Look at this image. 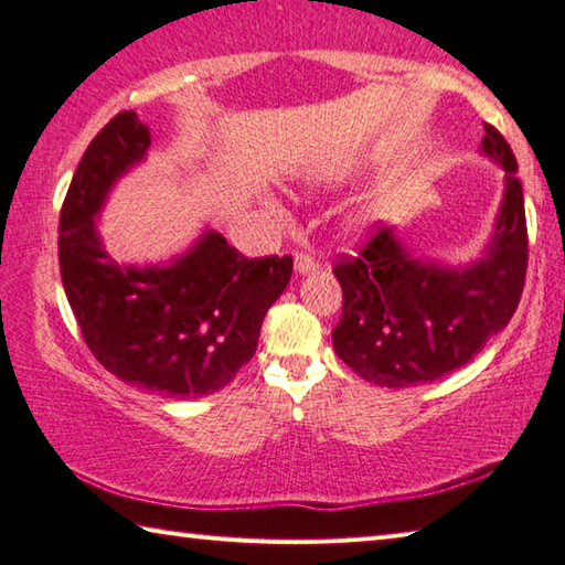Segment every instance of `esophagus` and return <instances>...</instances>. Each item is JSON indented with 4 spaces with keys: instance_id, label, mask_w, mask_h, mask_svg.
<instances>
[{
    "instance_id": "esophagus-1",
    "label": "esophagus",
    "mask_w": 565,
    "mask_h": 565,
    "mask_svg": "<svg viewBox=\"0 0 565 565\" xmlns=\"http://www.w3.org/2000/svg\"><path fill=\"white\" fill-rule=\"evenodd\" d=\"M319 269V264L313 262V256L311 254H303V252H299L294 256V271L299 274V276H306V274H313Z\"/></svg>"
}]
</instances>
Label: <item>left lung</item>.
Returning <instances> with one entry per match:
<instances>
[{
	"label": "left lung",
	"instance_id": "1",
	"mask_svg": "<svg viewBox=\"0 0 565 565\" xmlns=\"http://www.w3.org/2000/svg\"><path fill=\"white\" fill-rule=\"evenodd\" d=\"M478 151L503 169V199L476 259H431L398 226H381L359 259L343 256L333 269L343 291L333 351L371 384L406 388L466 366L521 301L529 234L515 157L489 124Z\"/></svg>",
	"mask_w": 565,
	"mask_h": 565
}]
</instances>
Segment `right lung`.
<instances>
[{
    "label": "right lung",
    "instance_id": "obj_1",
    "mask_svg": "<svg viewBox=\"0 0 565 565\" xmlns=\"http://www.w3.org/2000/svg\"><path fill=\"white\" fill-rule=\"evenodd\" d=\"M149 147L147 124L121 111L84 151L60 216L62 284L84 341L109 374L169 398H202L254 356L294 264L291 256L248 262L212 226L164 262L114 259L99 216Z\"/></svg>",
    "mask_w": 565,
    "mask_h": 565
}]
</instances>
